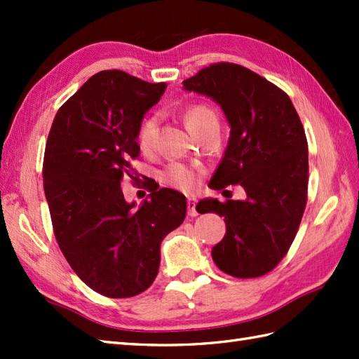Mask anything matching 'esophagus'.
Instances as JSON below:
<instances>
[{
    "mask_svg": "<svg viewBox=\"0 0 359 359\" xmlns=\"http://www.w3.org/2000/svg\"><path fill=\"white\" fill-rule=\"evenodd\" d=\"M196 205H197V201L194 199V197H188V202H187V207H188V215L191 217H196L199 212H197L196 210Z\"/></svg>",
    "mask_w": 359,
    "mask_h": 359,
    "instance_id": "34e87169",
    "label": "esophagus"
}]
</instances>
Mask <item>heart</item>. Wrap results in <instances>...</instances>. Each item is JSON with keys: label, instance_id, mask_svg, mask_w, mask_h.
Returning a JSON list of instances; mask_svg holds the SVG:
<instances>
[{"label": "heart", "instance_id": "obj_1", "mask_svg": "<svg viewBox=\"0 0 359 359\" xmlns=\"http://www.w3.org/2000/svg\"><path fill=\"white\" fill-rule=\"evenodd\" d=\"M185 121L194 135L205 131L211 126H219L217 114L207 104H194L185 114ZM158 135V117L149 116L142 121L137 134V142L144 152H152L156 149ZM162 180L170 187H174L182 191H193L199 180V170L184 163L172 162L165 168L162 172Z\"/></svg>", "mask_w": 359, "mask_h": 359}]
</instances>
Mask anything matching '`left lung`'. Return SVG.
<instances>
[{"instance_id": "1", "label": "left lung", "mask_w": 359, "mask_h": 359, "mask_svg": "<svg viewBox=\"0 0 359 359\" xmlns=\"http://www.w3.org/2000/svg\"><path fill=\"white\" fill-rule=\"evenodd\" d=\"M184 89L219 103L231 126L210 188L241 185L247 194L245 201L199 202L197 211L217 212L226 225L212 261L234 278L264 276L287 255L306 210L309 149L301 118L284 90L241 65H210Z\"/></svg>"}]
</instances>
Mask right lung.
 Returning <instances> with one entry per match:
<instances>
[{
	"mask_svg": "<svg viewBox=\"0 0 359 359\" xmlns=\"http://www.w3.org/2000/svg\"><path fill=\"white\" fill-rule=\"evenodd\" d=\"M166 83L123 71L90 77L53 118L43 160L44 194L53 234L72 270L108 297L140 294L154 282L160 243L187 216L185 196L152 191L139 208L128 203L121 180L135 179L143 116Z\"/></svg>",
	"mask_w": 359,
	"mask_h": 359,
	"instance_id": "obj_1",
	"label": "right lung"
}]
</instances>
